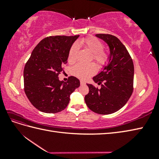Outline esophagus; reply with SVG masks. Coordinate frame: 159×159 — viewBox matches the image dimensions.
<instances>
[{"instance_id":"34e87169","label":"esophagus","mask_w":159,"mask_h":159,"mask_svg":"<svg viewBox=\"0 0 159 159\" xmlns=\"http://www.w3.org/2000/svg\"><path fill=\"white\" fill-rule=\"evenodd\" d=\"M80 85H85V83L84 82L83 80H80Z\"/></svg>"}]
</instances>
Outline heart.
<instances>
[{"label":"heart","instance_id":"heart-1","mask_svg":"<svg viewBox=\"0 0 159 159\" xmlns=\"http://www.w3.org/2000/svg\"><path fill=\"white\" fill-rule=\"evenodd\" d=\"M79 45L92 53V59L98 67H102L109 63L110 53L108 50L104 48V44L100 39L95 37H88L80 39ZM78 50H79V46L76 43H74L71 46L67 55V61L69 63H74L76 61ZM96 71V66L93 63H79L73 67L72 73L73 75L79 79H86L95 74Z\"/></svg>","mask_w":159,"mask_h":159}]
</instances>
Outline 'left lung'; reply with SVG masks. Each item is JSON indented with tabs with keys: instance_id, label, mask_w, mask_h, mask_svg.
Segmentation results:
<instances>
[{
	"instance_id": "left-lung-1",
	"label": "left lung",
	"mask_w": 159,
	"mask_h": 159,
	"mask_svg": "<svg viewBox=\"0 0 159 159\" xmlns=\"http://www.w3.org/2000/svg\"><path fill=\"white\" fill-rule=\"evenodd\" d=\"M96 36L108 43L110 59L102 72L93 78L101 88L87 84L89 92L85 101L93 112L108 115L122 108L133 93L134 65L126 48L117 37L104 33Z\"/></svg>"
}]
</instances>
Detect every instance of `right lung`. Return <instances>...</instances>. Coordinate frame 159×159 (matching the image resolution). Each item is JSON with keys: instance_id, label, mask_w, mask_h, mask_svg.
I'll return each instance as SVG.
<instances>
[{"instance_id": "add662e5", "label": "right lung", "mask_w": 159, "mask_h": 159, "mask_svg": "<svg viewBox=\"0 0 159 159\" xmlns=\"http://www.w3.org/2000/svg\"><path fill=\"white\" fill-rule=\"evenodd\" d=\"M79 36L47 37L35 46L26 63L24 89L31 103L42 112L55 113L65 109L70 94L80 86L76 77L70 76L66 83L58 77Z\"/></svg>"}]
</instances>
